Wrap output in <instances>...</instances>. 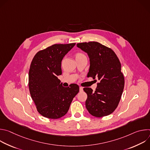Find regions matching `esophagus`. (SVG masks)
Segmentation results:
<instances>
[{"instance_id":"1","label":"esophagus","mask_w":150,"mask_h":150,"mask_svg":"<svg viewBox=\"0 0 150 150\" xmlns=\"http://www.w3.org/2000/svg\"><path fill=\"white\" fill-rule=\"evenodd\" d=\"M83 91V88L81 87H79V91L81 92V91Z\"/></svg>"}]
</instances>
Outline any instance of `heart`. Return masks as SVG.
I'll return each mask as SVG.
<instances>
[{
	"label": "heart",
	"mask_w": 150,
	"mask_h": 150,
	"mask_svg": "<svg viewBox=\"0 0 150 150\" xmlns=\"http://www.w3.org/2000/svg\"><path fill=\"white\" fill-rule=\"evenodd\" d=\"M83 54H81V53H78L76 55V57H77V56H82Z\"/></svg>",
	"instance_id": "1"
}]
</instances>
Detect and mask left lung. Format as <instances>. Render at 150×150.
I'll return each mask as SVG.
<instances>
[{
  "label": "left lung",
  "instance_id": "8db88e82",
  "mask_svg": "<svg viewBox=\"0 0 150 150\" xmlns=\"http://www.w3.org/2000/svg\"><path fill=\"white\" fill-rule=\"evenodd\" d=\"M76 46L88 56L90 66L87 76L100 81L94 92L91 88H83L87 94L86 108L97 117L109 115L117 107L124 88L120 61L111 49L98 42H81Z\"/></svg>",
  "mask_w": 150,
  "mask_h": 150
}]
</instances>
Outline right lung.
Masks as SVG:
<instances>
[{
	"instance_id": "1",
	"label": "right lung",
	"mask_w": 150,
	"mask_h": 150,
	"mask_svg": "<svg viewBox=\"0 0 150 150\" xmlns=\"http://www.w3.org/2000/svg\"><path fill=\"white\" fill-rule=\"evenodd\" d=\"M75 43L54 45L39 51L30 65L28 86L37 111L49 119L65 116L79 87L72 83L64 87L57 76L62 75L61 62Z\"/></svg>"
}]
</instances>
